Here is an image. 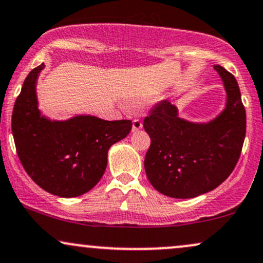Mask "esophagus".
<instances>
[{
  "instance_id": "esophagus-1",
  "label": "esophagus",
  "mask_w": 263,
  "mask_h": 263,
  "mask_svg": "<svg viewBox=\"0 0 263 263\" xmlns=\"http://www.w3.org/2000/svg\"><path fill=\"white\" fill-rule=\"evenodd\" d=\"M142 127H143V123H142L140 119H135L134 121H132V129H134V131H138V129H141Z\"/></svg>"
}]
</instances>
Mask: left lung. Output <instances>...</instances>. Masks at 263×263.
<instances>
[{
  "label": "left lung",
  "instance_id": "left-lung-1",
  "mask_svg": "<svg viewBox=\"0 0 263 263\" xmlns=\"http://www.w3.org/2000/svg\"><path fill=\"white\" fill-rule=\"evenodd\" d=\"M227 93L226 107L208 122L179 118L170 101L158 103L143 121L151 137L144 158L147 178L160 194L194 198L227 180L238 163L246 134V112L238 82L216 65Z\"/></svg>",
  "mask_w": 263,
  "mask_h": 263
}]
</instances>
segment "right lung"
<instances>
[{
  "label": "right lung",
  "mask_w": 263,
  "mask_h": 263,
  "mask_svg": "<svg viewBox=\"0 0 263 263\" xmlns=\"http://www.w3.org/2000/svg\"><path fill=\"white\" fill-rule=\"evenodd\" d=\"M41 63L25 78L12 114L17 154L31 180L59 197H77L99 182L107 165V152L132 128L129 120L106 121L77 115L50 120L37 109L36 81Z\"/></svg>",
  "instance_id": "right-lung-1"
}]
</instances>
